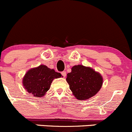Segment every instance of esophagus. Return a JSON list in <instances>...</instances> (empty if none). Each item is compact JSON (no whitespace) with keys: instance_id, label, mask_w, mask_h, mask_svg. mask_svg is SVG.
Instances as JSON below:
<instances>
[{"instance_id":"obj_1","label":"esophagus","mask_w":132,"mask_h":132,"mask_svg":"<svg viewBox=\"0 0 132 132\" xmlns=\"http://www.w3.org/2000/svg\"><path fill=\"white\" fill-rule=\"evenodd\" d=\"M62 76H63V77H65L66 76V72H65V71H63L62 72Z\"/></svg>"}]
</instances>
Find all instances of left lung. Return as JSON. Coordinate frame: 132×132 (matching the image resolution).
Returning <instances> with one entry per match:
<instances>
[{"mask_svg":"<svg viewBox=\"0 0 132 132\" xmlns=\"http://www.w3.org/2000/svg\"><path fill=\"white\" fill-rule=\"evenodd\" d=\"M66 80L75 97L79 100H89L100 91L103 83L100 73L89 67L77 65L72 67Z\"/></svg>","mask_w":132,"mask_h":132,"instance_id":"left-lung-1","label":"left lung"}]
</instances>
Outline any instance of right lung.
<instances>
[{"instance_id":"right-lung-1","label":"right lung","mask_w":132,"mask_h":132,"mask_svg":"<svg viewBox=\"0 0 132 132\" xmlns=\"http://www.w3.org/2000/svg\"><path fill=\"white\" fill-rule=\"evenodd\" d=\"M61 77L60 73L45 65H40L26 72L22 79V85L26 91L34 97H43L50 88L53 79Z\"/></svg>"}]
</instances>
